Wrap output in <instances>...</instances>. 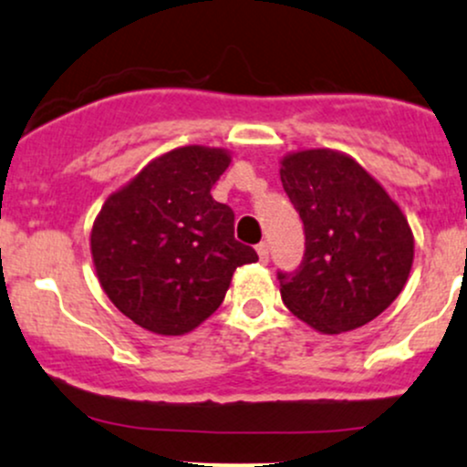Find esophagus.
Listing matches in <instances>:
<instances>
[{
  "label": "esophagus",
  "mask_w": 467,
  "mask_h": 467,
  "mask_svg": "<svg viewBox=\"0 0 467 467\" xmlns=\"http://www.w3.org/2000/svg\"><path fill=\"white\" fill-rule=\"evenodd\" d=\"M256 254H259L261 264H267V259H270V245H267L265 241H261V244L256 245Z\"/></svg>",
  "instance_id": "34e87169"
}]
</instances>
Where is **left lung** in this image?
<instances>
[{
    "instance_id": "obj_1",
    "label": "left lung",
    "mask_w": 467,
    "mask_h": 467,
    "mask_svg": "<svg viewBox=\"0 0 467 467\" xmlns=\"http://www.w3.org/2000/svg\"><path fill=\"white\" fill-rule=\"evenodd\" d=\"M281 182L305 228L298 270L278 272L283 303L320 334L371 323L409 281L415 241L404 213L356 160L331 149L285 155Z\"/></svg>"
}]
</instances>
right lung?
Listing matches in <instances>:
<instances>
[{"mask_svg":"<svg viewBox=\"0 0 467 467\" xmlns=\"http://www.w3.org/2000/svg\"><path fill=\"white\" fill-rule=\"evenodd\" d=\"M228 164L223 149H173L100 208L92 228L96 275L142 329L189 334L222 305L233 272L259 259L234 239L233 208L211 195Z\"/></svg>","mask_w":467,"mask_h":467,"instance_id":"1","label":"right lung"}]
</instances>
